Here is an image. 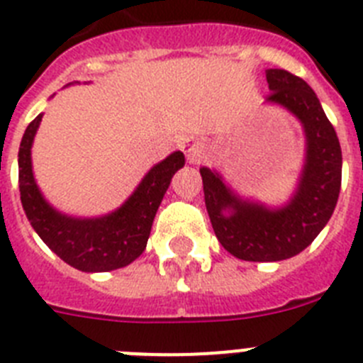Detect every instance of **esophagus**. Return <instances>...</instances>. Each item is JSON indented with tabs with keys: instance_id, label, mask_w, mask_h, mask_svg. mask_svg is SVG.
<instances>
[{
	"instance_id": "esophagus-1",
	"label": "esophagus",
	"mask_w": 363,
	"mask_h": 363,
	"mask_svg": "<svg viewBox=\"0 0 363 363\" xmlns=\"http://www.w3.org/2000/svg\"><path fill=\"white\" fill-rule=\"evenodd\" d=\"M182 150H184L185 158H187L189 163H196L203 158L205 147L203 143L194 140V138H187L184 143H182Z\"/></svg>"
}]
</instances>
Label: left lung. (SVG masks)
<instances>
[{
    "label": "left lung",
    "instance_id": "obj_1",
    "mask_svg": "<svg viewBox=\"0 0 363 363\" xmlns=\"http://www.w3.org/2000/svg\"><path fill=\"white\" fill-rule=\"evenodd\" d=\"M265 76L271 92L265 105L291 112L306 138L291 196L280 205L251 200L240 196L216 169H200L214 234L225 251L245 262H280L309 247L333 216L342 185V149L318 96L284 69H267Z\"/></svg>",
    "mask_w": 363,
    "mask_h": 363
}]
</instances>
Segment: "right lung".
I'll list each match as a JSON object with an SVG mask.
<instances>
[{
    "mask_svg": "<svg viewBox=\"0 0 363 363\" xmlns=\"http://www.w3.org/2000/svg\"><path fill=\"white\" fill-rule=\"evenodd\" d=\"M43 112L30 121L18 152L19 192L32 229L54 255L83 272H107L133 264L145 251L154 216L171 185L185 165L182 150L150 167L123 203L101 216H72L56 209L43 196L32 171V145Z\"/></svg>",
    "mask_w": 363,
    "mask_h": 363,
    "instance_id": "obj_1",
    "label": "right lung"
}]
</instances>
